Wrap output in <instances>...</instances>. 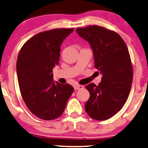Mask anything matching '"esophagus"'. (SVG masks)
<instances>
[{"label": "esophagus", "instance_id": "1", "mask_svg": "<svg viewBox=\"0 0 148 148\" xmlns=\"http://www.w3.org/2000/svg\"><path fill=\"white\" fill-rule=\"evenodd\" d=\"M74 90H81L83 88V86L82 85H75L74 86Z\"/></svg>", "mask_w": 148, "mask_h": 148}]
</instances>
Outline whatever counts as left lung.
<instances>
[{
    "label": "left lung",
    "instance_id": "8db88e82",
    "mask_svg": "<svg viewBox=\"0 0 148 148\" xmlns=\"http://www.w3.org/2000/svg\"><path fill=\"white\" fill-rule=\"evenodd\" d=\"M76 32L89 43L95 68L102 75L98 86H86L90 98L85 111L95 120H107L123 107L132 87L133 68L127 47L118 33L102 27L90 25Z\"/></svg>",
    "mask_w": 148,
    "mask_h": 148
}]
</instances>
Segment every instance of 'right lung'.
Returning <instances> with one entry per match:
<instances>
[{"instance_id":"1","label":"right lung","mask_w":148,"mask_h":148,"mask_svg":"<svg viewBox=\"0 0 148 148\" xmlns=\"http://www.w3.org/2000/svg\"><path fill=\"white\" fill-rule=\"evenodd\" d=\"M74 29H55L37 33L21 47L16 73L23 99L32 113L43 120L62 115L74 91L69 84L53 79L60 60V46Z\"/></svg>"}]
</instances>
